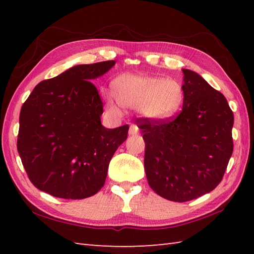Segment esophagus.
I'll return each instance as SVG.
<instances>
[{
	"instance_id": "obj_1",
	"label": "esophagus",
	"mask_w": 254,
	"mask_h": 254,
	"mask_svg": "<svg viewBox=\"0 0 254 254\" xmlns=\"http://www.w3.org/2000/svg\"><path fill=\"white\" fill-rule=\"evenodd\" d=\"M138 133L139 130L136 124H132V126H130V130H128V134H130V135H137Z\"/></svg>"
}]
</instances>
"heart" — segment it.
Instances as JSON below:
<instances>
[{"instance_id":"b5f03b06","label":"heart","mask_w":254,"mask_h":254,"mask_svg":"<svg viewBox=\"0 0 254 254\" xmlns=\"http://www.w3.org/2000/svg\"><path fill=\"white\" fill-rule=\"evenodd\" d=\"M102 97L111 112L119 105L137 107L139 115L149 120H166L178 112L183 102V90L172 79L142 74H122L112 82V90L102 89Z\"/></svg>"}]
</instances>
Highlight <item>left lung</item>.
I'll use <instances>...</instances> for the list:
<instances>
[{"instance_id":"left-lung-1","label":"left lung","mask_w":254,"mask_h":254,"mask_svg":"<svg viewBox=\"0 0 254 254\" xmlns=\"http://www.w3.org/2000/svg\"><path fill=\"white\" fill-rule=\"evenodd\" d=\"M183 107L176 118H141L144 166L149 187L161 197L187 202L222 181L233 155L234 113L225 96L201 75L182 69Z\"/></svg>"}]
</instances>
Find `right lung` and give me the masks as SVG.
I'll use <instances>...</instances> for the list:
<instances>
[{"mask_svg":"<svg viewBox=\"0 0 254 254\" xmlns=\"http://www.w3.org/2000/svg\"><path fill=\"white\" fill-rule=\"evenodd\" d=\"M116 61L82 64L42 80L21 107L17 150L29 180L52 196L82 199L104 187L128 126L101 124L102 101L90 82Z\"/></svg>","mask_w":254,"mask_h":254,"instance_id":"1","label":"right lung"}]
</instances>
